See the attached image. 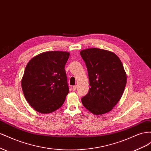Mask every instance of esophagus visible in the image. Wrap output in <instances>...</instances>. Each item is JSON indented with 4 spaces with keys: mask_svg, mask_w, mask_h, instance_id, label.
I'll use <instances>...</instances> for the list:
<instances>
[{
    "mask_svg": "<svg viewBox=\"0 0 151 151\" xmlns=\"http://www.w3.org/2000/svg\"><path fill=\"white\" fill-rule=\"evenodd\" d=\"M77 86H76V85L72 86V90L73 91H76L77 89Z\"/></svg>",
    "mask_w": 151,
    "mask_h": 151,
    "instance_id": "1",
    "label": "esophagus"
}]
</instances>
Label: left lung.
I'll return each mask as SVG.
<instances>
[{"label": "left lung", "instance_id": "left-lung-1", "mask_svg": "<svg viewBox=\"0 0 151 151\" xmlns=\"http://www.w3.org/2000/svg\"><path fill=\"white\" fill-rule=\"evenodd\" d=\"M88 69L89 92L81 99L83 106L94 115L110 111L120 101L127 84V74L116 54L96 48L81 50Z\"/></svg>", "mask_w": 151, "mask_h": 151}]
</instances>
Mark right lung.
<instances>
[{
    "label": "right lung",
    "mask_w": 151,
    "mask_h": 151,
    "mask_svg": "<svg viewBox=\"0 0 151 151\" xmlns=\"http://www.w3.org/2000/svg\"><path fill=\"white\" fill-rule=\"evenodd\" d=\"M70 53L52 51L32 58L21 80L24 97L36 111L47 114L60 108L69 92L65 65Z\"/></svg>",
    "instance_id": "right-lung-1"
}]
</instances>
